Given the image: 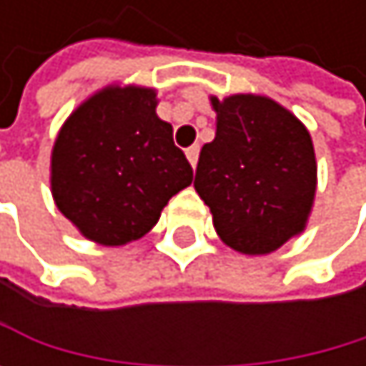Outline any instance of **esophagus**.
Returning <instances> with one entry per match:
<instances>
[{
  "mask_svg": "<svg viewBox=\"0 0 366 366\" xmlns=\"http://www.w3.org/2000/svg\"><path fill=\"white\" fill-rule=\"evenodd\" d=\"M187 158H189L191 167L195 169L197 167V158H199V144H193V147L187 149Z\"/></svg>",
  "mask_w": 366,
  "mask_h": 366,
  "instance_id": "1",
  "label": "esophagus"
}]
</instances>
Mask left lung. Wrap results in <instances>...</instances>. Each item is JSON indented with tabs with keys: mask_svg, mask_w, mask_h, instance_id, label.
I'll return each mask as SVG.
<instances>
[{
	"mask_svg": "<svg viewBox=\"0 0 366 366\" xmlns=\"http://www.w3.org/2000/svg\"><path fill=\"white\" fill-rule=\"evenodd\" d=\"M215 140L202 147L193 187L219 239L268 254L305 230L316 195V156L305 124L272 98H210Z\"/></svg>",
	"mask_w": 366,
	"mask_h": 366,
	"instance_id": "left-lung-1",
	"label": "left lung"
}]
</instances>
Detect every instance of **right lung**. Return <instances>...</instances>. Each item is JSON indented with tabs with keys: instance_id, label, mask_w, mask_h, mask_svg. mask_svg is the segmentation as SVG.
<instances>
[{
	"instance_id": "add662e5",
	"label": "right lung",
	"mask_w": 366,
	"mask_h": 366,
	"mask_svg": "<svg viewBox=\"0 0 366 366\" xmlns=\"http://www.w3.org/2000/svg\"><path fill=\"white\" fill-rule=\"evenodd\" d=\"M156 105V89L109 85L79 105L56 136L50 164L56 208L101 246L144 237L169 199L193 182Z\"/></svg>"
}]
</instances>
